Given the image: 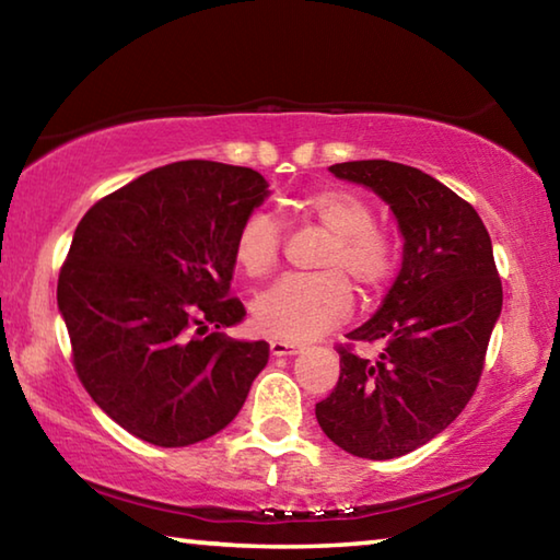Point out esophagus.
Masks as SVG:
<instances>
[{"mask_svg": "<svg viewBox=\"0 0 560 560\" xmlns=\"http://www.w3.org/2000/svg\"><path fill=\"white\" fill-rule=\"evenodd\" d=\"M269 350H271V355L281 358V355H296L299 350H301V346H299V343H291V340H279V338H273L271 343H269Z\"/></svg>", "mask_w": 560, "mask_h": 560, "instance_id": "obj_1", "label": "esophagus"}]
</instances>
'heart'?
Here are the masks:
<instances>
[{
    "label": "heart",
    "instance_id": "b5f03b06",
    "mask_svg": "<svg viewBox=\"0 0 560 560\" xmlns=\"http://www.w3.org/2000/svg\"><path fill=\"white\" fill-rule=\"evenodd\" d=\"M299 212L330 236L320 267L324 273H291L259 293L252 320L259 334L283 340H311L350 314L353 293L381 291L393 277L397 249L393 236L375 226V212L353 189L328 187L299 200ZM281 252V226L267 212L246 214L234 236V261L246 277H267Z\"/></svg>",
    "mask_w": 560,
    "mask_h": 560
}]
</instances>
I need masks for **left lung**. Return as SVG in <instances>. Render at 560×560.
Instances as JSON below:
<instances>
[{
    "label": "left lung",
    "mask_w": 560,
    "mask_h": 560,
    "mask_svg": "<svg viewBox=\"0 0 560 560\" xmlns=\"http://www.w3.org/2000/svg\"><path fill=\"white\" fill-rule=\"evenodd\" d=\"M390 207L402 267L371 320L350 340H381L377 360L340 348V377L316 420L330 442L363 459H395L457 420L477 390L501 314V279L485 222L422 170L390 160L328 167Z\"/></svg>",
    "instance_id": "1"
}]
</instances>
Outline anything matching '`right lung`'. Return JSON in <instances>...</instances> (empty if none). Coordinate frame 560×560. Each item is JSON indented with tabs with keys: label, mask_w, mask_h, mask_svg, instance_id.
Masks as SVG:
<instances>
[{
	"label": "right lung",
	"mask_w": 560,
	"mask_h": 560,
	"mask_svg": "<svg viewBox=\"0 0 560 560\" xmlns=\"http://www.w3.org/2000/svg\"><path fill=\"white\" fill-rule=\"evenodd\" d=\"M269 197L257 170L183 160L132 179L83 214L59 273L73 368L103 412L158 447L230 424L269 360L267 340L222 328L234 236Z\"/></svg>",
	"instance_id": "obj_1"
}]
</instances>
